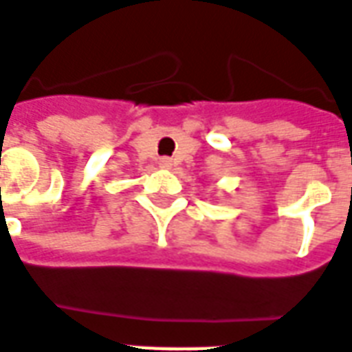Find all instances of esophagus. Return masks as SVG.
Here are the masks:
<instances>
[{
    "instance_id": "1",
    "label": "esophagus",
    "mask_w": 352,
    "mask_h": 352,
    "mask_svg": "<svg viewBox=\"0 0 352 352\" xmlns=\"http://www.w3.org/2000/svg\"><path fill=\"white\" fill-rule=\"evenodd\" d=\"M171 166H173V164H171V158H168V156H164V158H160V168L169 169V168H171Z\"/></svg>"
}]
</instances>
